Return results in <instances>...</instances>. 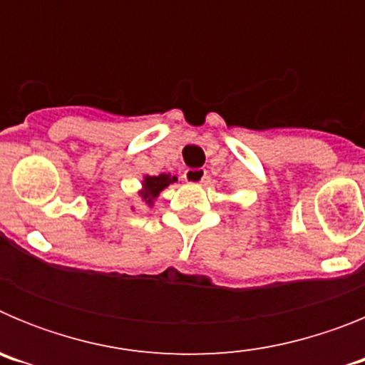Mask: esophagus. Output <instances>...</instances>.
Wrapping results in <instances>:
<instances>
[{"instance_id": "esophagus-1", "label": "esophagus", "mask_w": 365, "mask_h": 365, "mask_svg": "<svg viewBox=\"0 0 365 365\" xmlns=\"http://www.w3.org/2000/svg\"><path fill=\"white\" fill-rule=\"evenodd\" d=\"M185 179L186 182L199 185V182H202L206 179V170H202V168H190V170H186Z\"/></svg>"}]
</instances>
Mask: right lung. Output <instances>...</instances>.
<instances>
[{"label":"right lung","mask_w":365,"mask_h":365,"mask_svg":"<svg viewBox=\"0 0 365 365\" xmlns=\"http://www.w3.org/2000/svg\"><path fill=\"white\" fill-rule=\"evenodd\" d=\"M177 182L175 175H170V173H160V175H146L143 180V190H140V197L146 202L148 206H153V201L159 197V193L164 188Z\"/></svg>","instance_id":"add662e5"}]
</instances>
